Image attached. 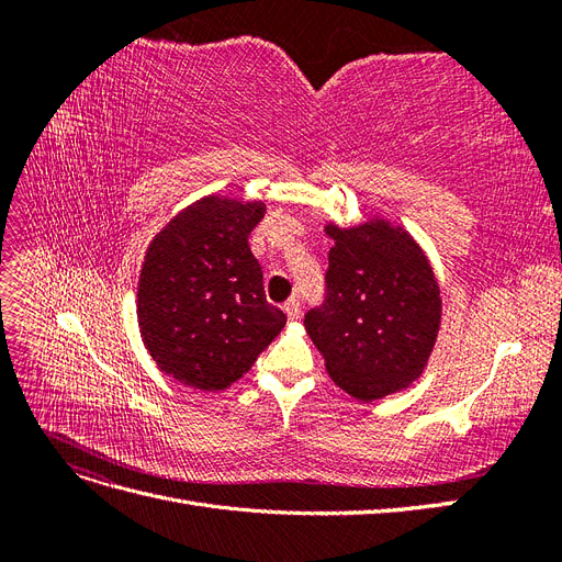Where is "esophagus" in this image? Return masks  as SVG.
I'll list each match as a JSON object with an SVG mask.
<instances>
[{
	"instance_id": "obj_1",
	"label": "esophagus",
	"mask_w": 562,
	"mask_h": 562,
	"mask_svg": "<svg viewBox=\"0 0 562 562\" xmlns=\"http://www.w3.org/2000/svg\"><path fill=\"white\" fill-rule=\"evenodd\" d=\"M283 312H285V316L291 318V321L300 318V300L291 297V300H288V302H283Z\"/></svg>"
}]
</instances>
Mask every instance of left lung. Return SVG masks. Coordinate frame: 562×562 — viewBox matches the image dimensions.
I'll list each match as a JSON object with an SVG mask.
<instances>
[{
	"mask_svg": "<svg viewBox=\"0 0 562 562\" xmlns=\"http://www.w3.org/2000/svg\"><path fill=\"white\" fill-rule=\"evenodd\" d=\"M326 302L304 328L330 380L359 401L411 386L429 363L440 314L431 262L411 232L372 217L356 227L326 225Z\"/></svg>",
	"mask_w": 562,
	"mask_h": 562,
	"instance_id": "obj_1",
	"label": "left lung"
}]
</instances>
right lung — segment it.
<instances>
[{"mask_svg": "<svg viewBox=\"0 0 562 562\" xmlns=\"http://www.w3.org/2000/svg\"><path fill=\"white\" fill-rule=\"evenodd\" d=\"M262 201L211 194L151 239L138 281V326L166 375L201 391L227 389L269 347L285 314L269 304L248 236Z\"/></svg>", "mask_w": 562, "mask_h": 562, "instance_id": "add662e5", "label": "right lung"}]
</instances>
